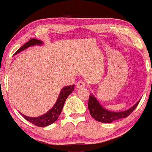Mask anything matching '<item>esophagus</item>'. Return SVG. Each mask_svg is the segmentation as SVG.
Segmentation results:
<instances>
[{
	"label": "esophagus",
	"mask_w": 152,
	"mask_h": 152,
	"mask_svg": "<svg viewBox=\"0 0 152 152\" xmlns=\"http://www.w3.org/2000/svg\"><path fill=\"white\" fill-rule=\"evenodd\" d=\"M85 85H86V84H85V83L84 81L80 80V81H78L77 84V88H84Z\"/></svg>",
	"instance_id": "obj_1"
}]
</instances>
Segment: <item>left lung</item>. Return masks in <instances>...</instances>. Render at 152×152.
<instances>
[{
    "instance_id": "1",
    "label": "left lung",
    "mask_w": 152,
    "mask_h": 152,
    "mask_svg": "<svg viewBox=\"0 0 152 152\" xmlns=\"http://www.w3.org/2000/svg\"><path fill=\"white\" fill-rule=\"evenodd\" d=\"M139 101L136 103L135 105H133L131 108L121 112H113L106 110L99 103L96 98L93 94H90L89 100H88V109L90 110V115L93 118L102 123H112L114 121L118 120V119L124 118L129 116L130 114L134 110Z\"/></svg>"
}]
</instances>
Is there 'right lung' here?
<instances>
[{
	"label": "right lung",
	"instance_id": "right-lung-1",
	"mask_svg": "<svg viewBox=\"0 0 152 152\" xmlns=\"http://www.w3.org/2000/svg\"><path fill=\"white\" fill-rule=\"evenodd\" d=\"M42 44H43V42H42V41L36 39H31L28 42H27L25 44H23L14 54L19 53L20 52L24 50V49H27L29 47H32V46L34 45H42ZM74 87L75 85H69V86L64 87L62 90H61L59 97L57 98V102L54 104V106L47 113L44 114V115H40L39 117H28L22 113L21 114L23 115V117L26 120L31 123L34 125L37 126L44 127L53 124V123H54L57 120L58 118H59V115H60L63 106H64V102H65L67 97L74 90Z\"/></svg>",
	"mask_w": 152,
	"mask_h": 152
}]
</instances>
